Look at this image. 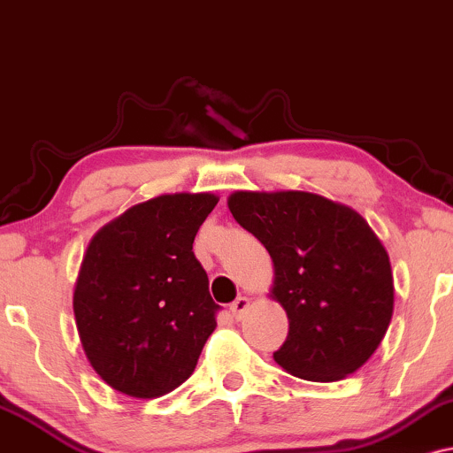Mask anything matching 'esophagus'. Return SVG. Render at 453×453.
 Instances as JSON below:
<instances>
[{
    "label": "esophagus",
    "instance_id": "obj_1",
    "mask_svg": "<svg viewBox=\"0 0 453 453\" xmlns=\"http://www.w3.org/2000/svg\"><path fill=\"white\" fill-rule=\"evenodd\" d=\"M248 307H250V301L246 299V296H237V299L231 303V313H233V318H235V320H242L243 313H246Z\"/></svg>",
    "mask_w": 453,
    "mask_h": 453
}]
</instances>
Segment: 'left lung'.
<instances>
[{
	"label": "left lung",
	"mask_w": 453,
	"mask_h": 453,
	"mask_svg": "<svg viewBox=\"0 0 453 453\" xmlns=\"http://www.w3.org/2000/svg\"><path fill=\"white\" fill-rule=\"evenodd\" d=\"M235 220L267 248L288 337L273 360L310 381H337L373 356L395 307L388 252L352 207L301 190L228 196Z\"/></svg>",
	"instance_id": "1"
}]
</instances>
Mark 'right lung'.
Masks as SVG:
<instances>
[{"instance_id":"add662e5","label":"right lung","mask_w":453,"mask_h":453,"mask_svg":"<svg viewBox=\"0 0 453 453\" xmlns=\"http://www.w3.org/2000/svg\"><path fill=\"white\" fill-rule=\"evenodd\" d=\"M210 193L133 205L90 239L73 313L84 354L105 384L157 398L193 375L222 310L193 242L214 210Z\"/></svg>"}]
</instances>
